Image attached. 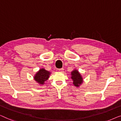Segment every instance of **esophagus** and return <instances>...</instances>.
<instances>
[{
    "instance_id": "esophagus-1",
    "label": "esophagus",
    "mask_w": 121,
    "mask_h": 121,
    "mask_svg": "<svg viewBox=\"0 0 121 121\" xmlns=\"http://www.w3.org/2000/svg\"><path fill=\"white\" fill-rule=\"evenodd\" d=\"M64 69H59V70H58V71L59 72H63V71H64Z\"/></svg>"
}]
</instances>
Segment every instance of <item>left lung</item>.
<instances>
[{"instance_id": "8db88e82", "label": "left lung", "mask_w": 121, "mask_h": 121, "mask_svg": "<svg viewBox=\"0 0 121 121\" xmlns=\"http://www.w3.org/2000/svg\"><path fill=\"white\" fill-rule=\"evenodd\" d=\"M71 79L73 81V84L75 86H80V85L82 84L83 83V80L82 76L80 74V73L78 72L77 69H74L73 71H72L71 72Z\"/></svg>"}]
</instances>
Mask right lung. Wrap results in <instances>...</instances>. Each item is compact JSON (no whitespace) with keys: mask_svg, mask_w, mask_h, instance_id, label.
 <instances>
[{"mask_svg":"<svg viewBox=\"0 0 121 121\" xmlns=\"http://www.w3.org/2000/svg\"><path fill=\"white\" fill-rule=\"evenodd\" d=\"M50 74V72L48 71L45 70L44 69H41L34 76V79L39 84L43 85L45 84V82L48 79Z\"/></svg>","mask_w":121,"mask_h":121,"instance_id":"add662e5","label":"right lung"}]
</instances>
